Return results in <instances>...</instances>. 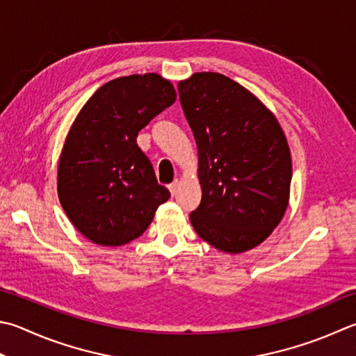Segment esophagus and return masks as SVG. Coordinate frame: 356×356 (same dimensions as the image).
<instances>
[{
    "label": "esophagus",
    "mask_w": 356,
    "mask_h": 356,
    "mask_svg": "<svg viewBox=\"0 0 356 356\" xmlns=\"http://www.w3.org/2000/svg\"><path fill=\"white\" fill-rule=\"evenodd\" d=\"M178 186H179L178 181H173L172 184H169V191H170L172 195H175V193H177V191H178Z\"/></svg>",
    "instance_id": "1"
}]
</instances>
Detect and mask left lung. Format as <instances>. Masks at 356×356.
<instances>
[{
  "label": "left lung",
  "mask_w": 356,
  "mask_h": 356,
  "mask_svg": "<svg viewBox=\"0 0 356 356\" xmlns=\"http://www.w3.org/2000/svg\"><path fill=\"white\" fill-rule=\"evenodd\" d=\"M198 149L203 195L191 212L198 236L225 252L260 245L282 220L291 156L282 129L260 100L218 72L178 83Z\"/></svg>",
  "instance_id": "8db88e82"
}]
</instances>
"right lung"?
<instances>
[{
  "instance_id": "1",
  "label": "right lung",
  "mask_w": 356,
  "mask_h": 356,
  "mask_svg": "<svg viewBox=\"0 0 356 356\" xmlns=\"http://www.w3.org/2000/svg\"><path fill=\"white\" fill-rule=\"evenodd\" d=\"M175 99L169 80L135 74L100 86L80 110L60 156L57 191L66 216L88 240L129 243L170 198L136 138Z\"/></svg>"
}]
</instances>
